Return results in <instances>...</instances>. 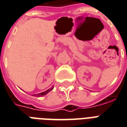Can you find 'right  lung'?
<instances>
[{
  "mask_svg": "<svg viewBox=\"0 0 127 127\" xmlns=\"http://www.w3.org/2000/svg\"><path fill=\"white\" fill-rule=\"evenodd\" d=\"M53 88H51V89L47 90H46V91H45V92H41V93H39V94H37V95H36V94H35L34 96H38V97H40V96H44V95H45V94H47V93H48L49 91H51V90L53 89Z\"/></svg>",
  "mask_w": 127,
  "mask_h": 127,
  "instance_id": "add662e5",
  "label": "right lung"
}]
</instances>
